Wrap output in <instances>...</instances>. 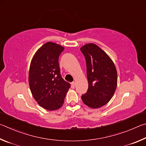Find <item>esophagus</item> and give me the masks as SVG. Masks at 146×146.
Wrapping results in <instances>:
<instances>
[{
    "instance_id": "34e87169",
    "label": "esophagus",
    "mask_w": 146,
    "mask_h": 146,
    "mask_svg": "<svg viewBox=\"0 0 146 146\" xmlns=\"http://www.w3.org/2000/svg\"><path fill=\"white\" fill-rule=\"evenodd\" d=\"M71 87H72V88H75V83L74 82H72L71 83Z\"/></svg>"
}]
</instances>
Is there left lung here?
<instances>
[{
	"label": "left lung",
	"instance_id": "obj_1",
	"mask_svg": "<svg viewBox=\"0 0 146 146\" xmlns=\"http://www.w3.org/2000/svg\"><path fill=\"white\" fill-rule=\"evenodd\" d=\"M81 50L86 63L88 88L81 96L86 106L98 108L110 101L117 85V72L113 61L94 43L83 45Z\"/></svg>",
	"mask_w": 146,
	"mask_h": 146
}]
</instances>
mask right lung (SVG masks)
Instances as JSON below:
<instances>
[{
    "instance_id": "1",
    "label": "right lung",
    "mask_w": 146,
    "mask_h": 146,
    "mask_svg": "<svg viewBox=\"0 0 146 146\" xmlns=\"http://www.w3.org/2000/svg\"><path fill=\"white\" fill-rule=\"evenodd\" d=\"M64 47L48 42L38 49L31 60L29 84L33 98L49 111L62 106L70 83L61 77L58 59Z\"/></svg>"
}]
</instances>
